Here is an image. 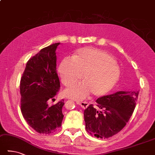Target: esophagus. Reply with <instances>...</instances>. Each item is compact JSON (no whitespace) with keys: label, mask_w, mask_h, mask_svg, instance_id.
Masks as SVG:
<instances>
[{"label":"esophagus","mask_w":155,"mask_h":155,"mask_svg":"<svg viewBox=\"0 0 155 155\" xmlns=\"http://www.w3.org/2000/svg\"><path fill=\"white\" fill-rule=\"evenodd\" d=\"M80 105L81 107L83 108V109H86V108L88 107L89 104L87 103V102H80V101H77L76 103Z\"/></svg>","instance_id":"esophagus-1"}]
</instances>
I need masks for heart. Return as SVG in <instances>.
<instances>
[{"label":"heart","mask_w":155,"mask_h":155,"mask_svg":"<svg viewBox=\"0 0 155 155\" xmlns=\"http://www.w3.org/2000/svg\"><path fill=\"white\" fill-rule=\"evenodd\" d=\"M58 71L62 83L69 86L83 74V82L73 84L64 91L67 97L81 100L90 94L102 96L109 93L120 77L115 58L102 49L86 47L78 50L73 58L61 60Z\"/></svg>","instance_id":"b5f03b06"}]
</instances>
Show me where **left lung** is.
Instances as JSON below:
<instances>
[{
	"label": "left lung",
	"instance_id": "8db88e82",
	"mask_svg": "<svg viewBox=\"0 0 155 155\" xmlns=\"http://www.w3.org/2000/svg\"><path fill=\"white\" fill-rule=\"evenodd\" d=\"M139 91H119L96 100L84 110L86 130L96 138H110L123 129L136 107Z\"/></svg>",
	"mask_w": 155,
	"mask_h": 155
}]
</instances>
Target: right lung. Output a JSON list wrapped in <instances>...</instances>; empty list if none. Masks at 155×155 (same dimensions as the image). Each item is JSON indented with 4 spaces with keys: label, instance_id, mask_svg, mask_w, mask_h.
Wrapping results in <instances>:
<instances>
[{
    "label": "right lung",
    "instance_id": "1",
    "mask_svg": "<svg viewBox=\"0 0 155 155\" xmlns=\"http://www.w3.org/2000/svg\"><path fill=\"white\" fill-rule=\"evenodd\" d=\"M60 42L42 48L26 64L20 81L21 110L25 120L39 134H50L61 126L64 101L48 106L60 88L56 49Z\"/></svg>",
    "mask_w": 155,
    "mask_h": 155
}]
</instances>
